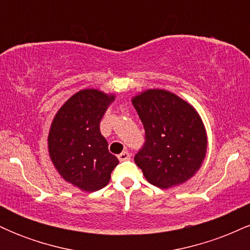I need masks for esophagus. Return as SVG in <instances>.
<instances>
[{
	"instance_id": "esophagus-1",
	"label": "esophagus",
	"mask_w": 250,
	"mask_h": 250,
	"mask_svg": "<svg viewBox=\"0 0 250 250\" xmlns=\"http://www.w3.org/2000/svg\"><path fill=\"white\" fill-rule=\"evenodd\" d=\"M117 157H119L120 161H125V160H129V159H130V154H129L128 151H125H125H122V153L120 154L119 156H117Z\"/></svg>"
}]
</instances>
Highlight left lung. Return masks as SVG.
Here are the masks:
<instances>
[{"mask_svg": "<svg viewBox=\"0 0 250 250\" xmlns=\"http://www.w3.org/2000/svg\"><path fill=\"white\" fill-rule=\"evenodd\" d=\"M131 102L146 131L134 161L148 182L168 189L190 180L205 161L208 142L196 109L165 89H147Z\"/></svg>", "mask_w": 250, "mask_h": 250, "instance_id": "obj_1", "label": "left lung"}]
</instances>
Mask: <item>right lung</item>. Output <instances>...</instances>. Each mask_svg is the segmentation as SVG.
Returning <instances> with one entry per match:
<instances>
[{"label": "right lung", "mask_w": 250, "mask_h": 250, "mask_svg": "<svg viewBox=\"0 0 250 250\" xmlns=\"http://www.w3.org/2000/svg\"><path fill=\"white\" fill-rule=\"evenodd\" d=\"M114 100V94L83 89L63 103L51 122L48 135L51 162L65 182L83 191L105 187L119 165L100 131V122Z\"/></svg>", "instance_id": "obj_1"}]
</instances>
